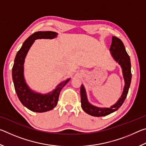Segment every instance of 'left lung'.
Returning <instances> with one entry per match:
<instances>
[{
	"mask_svg": "<svg viewBox=\"0 0 146 146\" xmlns=\"http://www.w3.org/2000/svg\"><path fill=\"white\" fill-rule=\"evenodd\" d=\"M110 51L115 60L118 62L122 68L123 78L125 80V86L120 99L110 108H100L93 106L88 102L85 89L83 85L80 88L81 106L86 113L93 117H104L111 114L118 110L126 98L131 80V61L129 56L125 51L124 45L120 38L116 36L112 37V43L110 47Z\"/></svg>",
	"mask_w": 146,
	"mask_h": 146,
	"instance_id": "8db88e82",
	"label": "left lung"
}]
</instances>
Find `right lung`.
Masks as SVG:
<instances>
[{"instance_id": "1", "label": "right lung", "mask_w": 146, "mask_h": 146, "mask_svg": "<svg viewBox=\"0 0 146 146\" xmlns=\"http://www.w3.org/2000/svg\"><path fill=\"white\" fill-rule=\"evenodd\" d=\"M56 35L57 33L53 31L35 32L24 41L15 58L12 68V77L15 90L21 103L32 111L42 113L48 111L55 108L62 88L70 80V79H68L64 81L53 92L48 95H41L32 91L24 80L23 74L24 59L35 40L38 38H53L56 36Z\"/></svg>"}]
</instances>
